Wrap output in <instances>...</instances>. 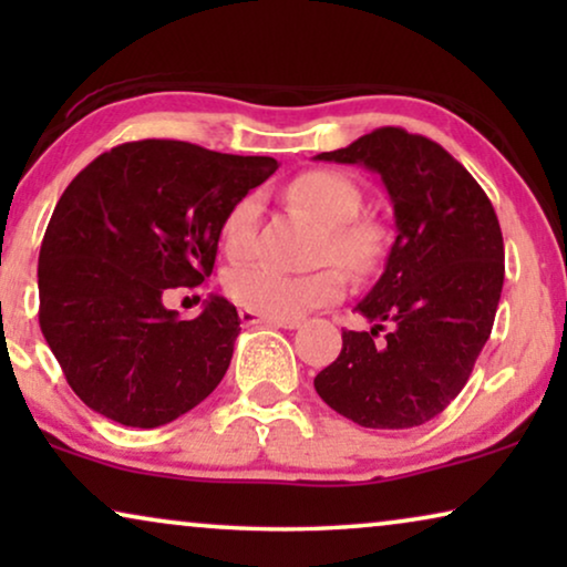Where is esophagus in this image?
<instances>
[{"instance_id": "1", "label": "esophagus", "mask_w": 567, "mask_h": 567, "mask_svg": "<svg viewBox=\"0 0 567 567\" xmlns=\"http://www.w3.org/2000/svg\"><path fill=\"white\" fill-rule=\"evenodd\" d=\"M239 320L243 324H270V328H284V330H297L299 320H276V317H266L252 312V309H239Z\"/></svg>"}]
</instances>
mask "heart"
Returning a JSON list of instances; mask_svg holds the SVG:
<instances>
[{
	"mask_svg": "<svg viewBox=\"0 0 567 567\" xmlns=\"http://www.w3.org/2000/svg\"><path fill=\"white\" fill-rule=\"evenodd\" d=\"M289 196L322 224H328V239L322 247L328 258L332 255L355 276L377 266L384 245L382 229L367 219H355L361 208V193L346 175L332 173V169H309L289 183ZM260 208V193H247L224 216L221 239L224 250L231 258H247L252 252ZM224 289L239 307L276 317V320H297L343 297L346 276L338 266L291 274L274 262H250V266L229 270Z\"/></svg>",
	"mask_w": 567,
	"mask_h": 567,
	"instance_id": "heart-1",
	"label": "heart"
}]
</instances>
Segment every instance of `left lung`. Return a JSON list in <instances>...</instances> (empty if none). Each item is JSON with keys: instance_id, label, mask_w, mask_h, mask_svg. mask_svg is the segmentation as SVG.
<instances>
[{"instance_id": "left-lung-1", "label": "left lung", "mask_w": 567, "mask_h": 567, "mask_svg": "<svg viewBox=\"0 0 567 567\" xmlns=\"http://www.w3.org/2000/svg\"><path fill=\"white\" fill-rule=\"evenodd\" d=\"M315 159L382 177L398 227L384 274L355 307L374 328L343 330L315 390L363 429H415L462 392L491 338L506 274L498 216L444 146L405 128H377ZM384 323L391 332L374 344Z\"/></svg>"}]
</instances>
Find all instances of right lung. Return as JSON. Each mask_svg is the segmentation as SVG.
Wrapping results in <instances>:
<instances>
[{
    "mask_svg": "<svg viewBox=\"0 0 567 567\" xmlns=\"http://www.w3.org/2000/svg\"><path fill=\"white\" fill-rule=\"evenodd\" d=\"M276 167L274 157L144 138L69 183L38 258V320L84 405L157 429L216 390L239 336L235 305L208 297L196 320H181L162 297L212 276L224 216Z\"/></svg>",
    "mask_w": 567,
    "mask_h": 567,
    "instance_id": "obj_1",
    "label": "right lung"
}]
</instances>
